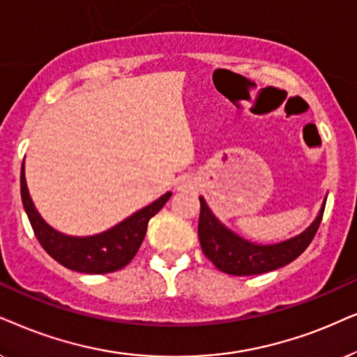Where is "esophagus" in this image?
<instances>
[{
  "mask_svg": "<svg viewBox=\"0 0 357 357\" xmlns=\"http://www.w3.org/2000/svg\"><path fill=\"white\" fill-rule=\"evenodd\" d=\"M192 184L194 181L191 178H183L179 179L178 184H176V189H178V191H188V189H192Z\"/></svg>",
  "mask_w": 357,
  "mask_h": 357,
  "instance_id": "1",
  "label": "esophagus"
}]
</instances>
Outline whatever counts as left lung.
Wrapping results in <instances>:
<instances>
[{
    "instance_id": "obj_1",
    "label": "left lung",
    "mask_w": 357,
    "mask_h": 357,
    "mask_svg": "<svg viewBox=\"0 0 357 357\" xmlns=\"http://www.w3.org/2000/svg\"><path fill=\"white\" fill-rule=\"evenodd\" d=\"M199 201H201V215H199L197 234L204 255L222 273L231 275H253L282 268V266L292 263L307 250L320 227L326 197L310 227L297 236L273 245L253 243V241L236 235L213 215L206 199L201 196Z\"/></svg>"
}]
</instances>
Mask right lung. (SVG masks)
Listing matches in <instances>:
<instances>
[{"mask_svg":"<svg viewBox=\"0 0 357 357\" xmlns=\"http://www.w3.org/2000/svg\"><path fill=\"white\" fill-rule=\"evenodd\" d=\"M171 192H166L149 206L140 208L126 220L101 234L73 236L61 234L50 227L32 202L26 183L24 163L21 168V199L32 230L47 253L65 268L84 274H106L122 269L134 259L145 238L150 218L168 202Z\"/></svg>","mask_w":357,"mask_h":357,"instance_id":"add662e5","label":"right lung"}]
</instances>
